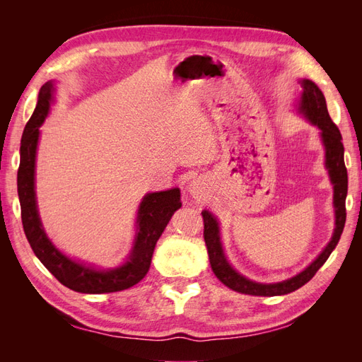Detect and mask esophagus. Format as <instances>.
<instances>
[{"label":"esophagus","mask_w":362,"mask_h":362,"mask_svg":"<svg viewBox=\"0 0 362 362\" xmlns=\"http://www.w3.org/2000/svg\"><path fill=\"white\" fill-rule=\"evenodd\" d=\"M190 193L194 196V198L202 199V198H204V187H202V184L198 182V181H193V182L190 184Z\"/></svg>","instance_id":"1"}]
</instances>
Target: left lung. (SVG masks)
<instances>
[{"mask_svg":"<svg viewBox=\"0 0 362 362\" xmlns=\"http://www.w3.org/2000/svg\"><path fill=\"white\" fill-rule=\"evenodd\" d=\"M302 95L299 100L298 110L310 120L313 125L320 129L322 141L326 151V169L329 173L331 182L334 184V208H335V229L331 242L322 250V254L317 257L311 264L298 275L275 282V284H261L250 281L243 275L237 273L231 264H229L221 242V233H218V223L216 217L204 210V240L208 250V258L214 272V275L226 287L234 291L252 294V296H282L288 294L294 290L305 286L319 270L326 259L329 258L331 252L335 249L339 237L343 234L346 223V196H347V169L344 166V146L343 137L338 127L332 122V119L327 113V107L322 90L311 80H300Z\"/></svg>","mask_w":362,"mask_h":362,"instance_id":"1","label":"left lung"}]
</instances>
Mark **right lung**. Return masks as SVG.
<instances>
[{
  "mask_svg": "<svg viewBox=\"0 0 362 362\" xmlns=\"http://www.w3.org/2000/svg\"><path fill=\"white\" fill-rule=\"evenodd\" d=\"M54 84L47 81L40 87L37 105L25 125L21 139V163L18 169V196L21 202L24 233L28 243L54 276L64 287L87 294H101L127 290L145 278L149 270L152 254L164 228L168 226L173 213L181 208L180 189L148 193L140 202L137 213V233L134 246L122 266L115 269H96L74 261L52 245L42 226L37 213L35 192L36 149L39 128L49 113Z\"/></svg>",
  "mask_w": 362,
  "mask_h": 362,
  "instance_id": "add662e5",
  "label": "right lung"
}]
</instances>
